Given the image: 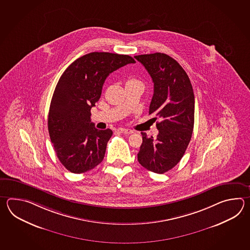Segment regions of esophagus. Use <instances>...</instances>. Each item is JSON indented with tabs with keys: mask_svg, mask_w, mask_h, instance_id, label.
Wrapping results in <instances>:
<instances>
[{
	"mask_svg": "<svg viewBox=\"0 0 250 250\" xmlns=\"http://www.w3.org/2000/svg\"><path fill=\"white\" fill-rule=\"evenodd\" d=\"M118 131L120 133H123V134H132L134 131L131 129H128V128H124V127H120L118 128Z\"/></svg>",
	"mask_w": 250,
	"mask_h": 250,
	"instance_id": "esophagus-1",
	"label": "esophagus"
}]
</instances>
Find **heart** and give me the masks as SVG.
<instances>
[{"label": "heart", "instance_id": "heart-1", "mask_svg": "<svg viewBox=\"0 0 250 250\" xmlns=\"http://www.w3.org/2000/svg\"><path fill=\"white\" fill-rule=\"evenodd\" d=\"M130 84H141V82L135 78H129L126 82V85H130Z\"/></svg>", "mask_w": 250, "mask_h": 250}]
</instances>
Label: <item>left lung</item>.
I'll return each instance as SVG.
<instances>
[{"instance_id": "8db88e82", "label": "left lung", "mask_w": 250, "mask_h": 250, "mask_svg": "<svg viewBox=\"0 0 250 250\" xmlns=\"http://www.w3.org/2000/svg\"><path fill=\"white\" fill-rule=\"evenodd\" d=\"M154 82L149 114L160 120L156 138L141 132L143 142L138 154L146 170L163 174L172 169L185 154L194 127L195 96L190 80L178 62L165 53L135 56ZM155 118V120L157 119Z\"/></svg>"}]
</instances>
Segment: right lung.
Returning a JSON list of instances; mask_svg holds the SVG:
<instances>
[{"mask_svg": "<svg viewBox=\"0 0 250 250\" xmlns=\"http://www.w3.org/2000/svg\"><path fill=\"white\" fill-rule=\"evenodd\" d=\"M135 62L128 55L95 52L77 59L61 76L50 104L48 131L67 170L84 173L104 159L112 131L96 128L91 108L99 100L110 73Z\"/></svg>", "mask_w": 250, "mask_h": 250, "instance_id": "add662e5", "label": "right lung"}]
</instances>
